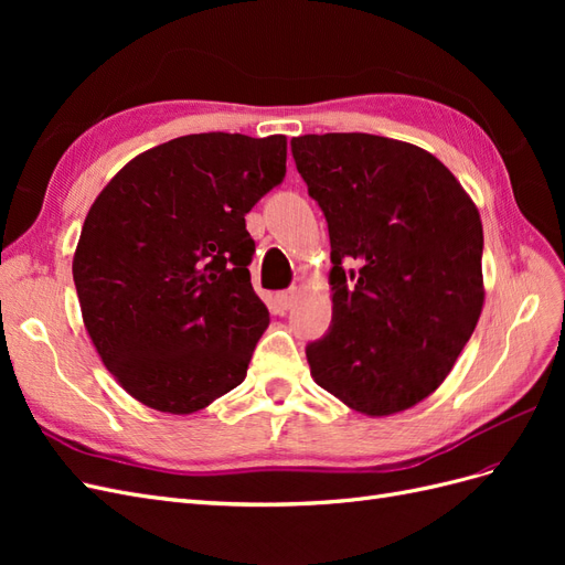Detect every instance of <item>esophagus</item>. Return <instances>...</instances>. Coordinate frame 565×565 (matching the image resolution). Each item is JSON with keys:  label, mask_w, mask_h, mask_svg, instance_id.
Segmentation results:
<instances>
[{"label": "esophagus", "mask_w": 565, "mask_h": 565, "mask_svg": "<svg viewBox=\"0 0 565 565\" xmlns=\"http://www.w3.org/2000/svg\"><path fill=\"white\" fill-rule=\"evenodd\" d=\"M297 289H287V292H280L276 299H278V306H280V311H289L292 309V303L297 301Z\"/></svg>", "instance_id": "esophagus-1"}]
</instances>
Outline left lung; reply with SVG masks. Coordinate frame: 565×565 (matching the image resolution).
<instances>
[{"instance_id":"8db88e82","label":"left lung","mask_w":565,"mask_h":565,"mask_svg":"<svg viewBox=\"0 0 565 565\" xmlns=\"http://www.w3.org/2000/svg\"><path fill=\"white\" fill-rule=\"evenodd\" d=\"M289 146L332 247V322L306 347L313 380L355 413H401L448 377L481 316V216L413 143L306 134Z\"/></svg>"}]
</instances>
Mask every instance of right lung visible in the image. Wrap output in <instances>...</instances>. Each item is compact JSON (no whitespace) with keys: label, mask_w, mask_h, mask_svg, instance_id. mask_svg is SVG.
Here are the masks:
<instances>
[{"label":"right lung","mask_w":565,"mask_h":565,"mask_svg":"<svg viewBox=\"0 0 565 565\" xmlns=\"http://www.w3.org/2000/svg\"><path fill=\"white\" fill-rule=\"evenodd\" d=\"M282 134H191L119 169L84 218L73 280L122 388L172 415L245 380L268 309L249 280L245 214L285 179Z\"/></svg>","instance_id":"1"}]
</instances>
